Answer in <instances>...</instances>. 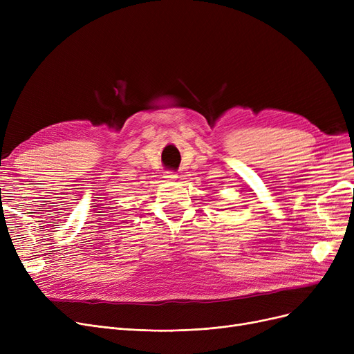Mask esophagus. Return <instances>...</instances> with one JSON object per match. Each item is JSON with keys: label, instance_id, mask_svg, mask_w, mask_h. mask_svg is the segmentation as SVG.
Segmentation results:
<instances>
[{"label": "esophagus", "instance_id": "34e87169", "mask_svg": "<svg viewBox=\"0 0 354 354\" xmlns=\"http://www.w3.org/2000/svg\"><path fill=\"white\" fill-rule=\"evenodd\" d=\"M165 178H166V180H175L178 178V175L175 171H166Z\"/></svg>", "mask_w": 354, "mask_h": 354}]
</instances>
